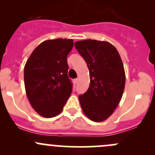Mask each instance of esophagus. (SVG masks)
<instances>
[{
    "mask_svg": "<svg viewBox=\"0 0 155 155\" xmlns=\"http://www.w3.org/2000/svg\"><path fill=\"white\" fill-rule=\"evenodd\" d=\"M78 81H79V79H75L74 80H73V82H74V84H77L78 83Z\"/></svg>",
    "mask_w": 155,
    "mask_h": 155,
    "instance_id": "esophagus-1",
    "label": "esophagus"
}]
</instances>
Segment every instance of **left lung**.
I'll return each instance as SVG.
<instances>
[{"instance_id": "left-lung-1", "label": "left lung", "mask_w": 155, "mask_h": 155, "mask_svg": "<svg viewBox=\"0 0 155 155\" xmlns=\"http://www.w3.org/2000/svg\"><path fill=\"white\" fill-rule=\"evenodd\" d=\"M87 64L90 85L79 95L81 107L93 121L107 119L116 109L124 92L125 73L118 51L106 41L85 40L74 43Z\"/></svg>"}]
</instances>
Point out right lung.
<instances>
[{
	"mask_svg": "<svg viewBox=\"0 0 155 155\" xmlns=\"http://www.w3.org/2000/svg\"><path fill=\"white\" fill-rule=\"evenodd\" d=\"M73 40H46L33 51L24 69L26 94L33 109L41 116L58 115L72 93L68 55Z\"/></svg>",
	"mask_w": 155,
	"mask_h": 155,
	"instance_id": "1",
	"label": "right lung"
}]
</instances>
